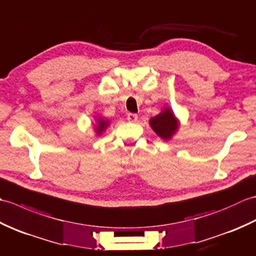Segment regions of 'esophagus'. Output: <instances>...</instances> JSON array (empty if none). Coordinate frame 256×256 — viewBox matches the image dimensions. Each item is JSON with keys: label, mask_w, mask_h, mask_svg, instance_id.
Wrapping results in <instances>:
<instances>
[{"label": "esophagus", "mask_w": 256, "mask_h": 256, "mask_svg": "<svg viewBox=\"0 0 256 256\" xmlns=\"http://www.w3.org/2000/svg\"><path fill=\"white\" fill-rule=\"evenodd\" d=\"M128 121L135 123L138 121V116H136V114H134V113H128Z\"/></svg>", "instance_id": "34e87169"}]
</instances>
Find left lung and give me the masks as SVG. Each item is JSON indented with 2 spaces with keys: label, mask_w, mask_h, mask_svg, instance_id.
Here are the masks:
<instances>
[{
  "label": "left lung",
  "mask_w": 256,
  "mask_h": 256,
  "mask_svg": "<svg viewBox=\"0 0 256 256\" xmlns=\"http://www.w3.org/2000/svg\"><path fill=\"white\" fill-rule=\"evenodd\" d=\"M150 125L153 131L162 140H170L178 131L180 122L170 106H165L156 116L150 118Z\"/></svg>",
  "instance_id": "8db88e82"
}]
</instances>
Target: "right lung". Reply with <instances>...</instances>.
<instances>
[{
	"instance_id": "right-lung-1",
	"label": "right lung",
	"mask_w": 256,
	"mask_h": 256,
	"mask_svg": "<svg viewBox=\"0 0 256 256\" xmlns=\"http://www.w3.org/2000/svg\"><path fill=\"white\" fill-rule=\"evenodd\" d=\"M96 124L94 126V132H96V136H100V135L108 128L110 121H108V120H106V118H103L101 116H96Z\"/></svg>"
}]
</instances>
